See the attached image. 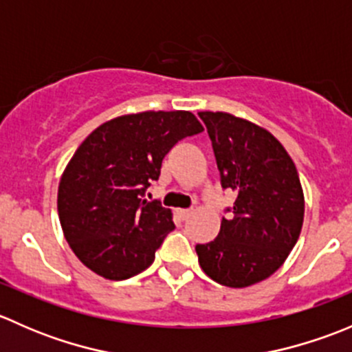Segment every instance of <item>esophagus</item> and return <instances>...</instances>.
Masks as SVG:
<instances>
[{
	"mask_svg": "<svg viewBox=\"0 0 352 352\" xmlns=\"http://www.w3.org/2000/svg\"><path fill=\"white\" fill-rule=\"evenodd\" d=\"M179 216L182 219H187V218H190V214H192V209H179Z\"/></svg>",
	"mask_w": 352,
	"mask_h": 352,
	"instance_id": "1",
	"label": "esophagus"
}]
</instances>
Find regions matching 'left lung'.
Returning <instances> with one entry per match:
<instances>
[{"label": "left lung", "instance_id": "left-lung-1", "mask_svg": "<svg viewBox=\"0 0 352 352\" xmlns=\"http://www.w3.org/2000/svg\"><path fill=\"white\" fill-rule=\"evenodd\" d=\"M208 127L233 216L212 242L196 245L202 271L223 286L247 287L274 274L298 242L305 197L293 160L264 127L228 112H199ZM230 211V209H228Z\"/></svg>", "mask_w": 352, "mask_h": 352}]
</instances>
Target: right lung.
<instances>
[{
	"label": "right lung",
	"instance_id": "right-lung-1",
	"mask_svg": "<svg viewBox=\"0 0 352 352\" xmlns=\"http://www.w3.org/2000/svg\"><path fill=\"white\" fill-rule=\"evenodd\" d=\"M204 131L187 110H146L98 126L74 151L59 180L58 212L71 250L110 281L150 267L175 228L172 211L143 199L165 155Z\"/></svg>",
	"mask_w": 352,
	"mask_h": 352
}]
</instances>
